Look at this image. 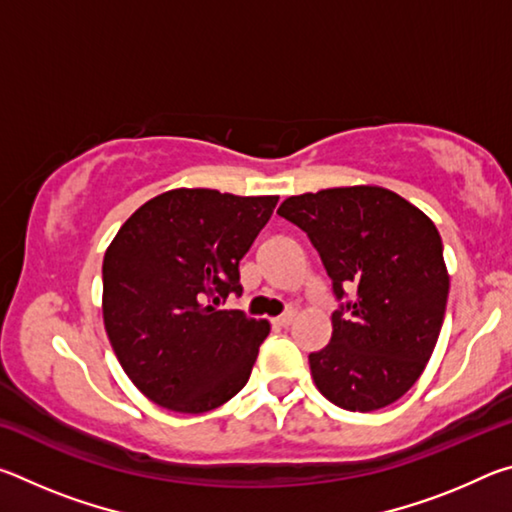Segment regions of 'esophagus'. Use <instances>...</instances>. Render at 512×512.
Segmentation results:
<instances>
[{"mask_svg": "<svg viewBox=\"0 0 512 512\" xmlns=\"http://www.w3.org/2000/svg\"><path fill=\"white\" fill-rule=\"evenodd\" d=\"M293 318H296V311H293V309H287V311H284L282 316H277V318L273 320V323H275L277 327H289V325L293 323Z\"/></svg>", "mask_w": 512, "mask_h": 512, "instance_id": "1", "label": "esophagus"}]
</instances>
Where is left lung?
Wrapping results in <instances>:
<instances>
[{
	"instance_id": "obj_1",
	"label": "left lung",
	"mask_w": 512,
	"mask_h": 512,
	"mask_svg": "<svg viewBox=\"0 0 512 512\" xmlns=\"http://www.w3.org/2000/svg\"><path fill=\"white\" fill-rule=\"evenodd\" d=\"M277 214L305 232L339 302L332 339L309 354L318 391L359 413L397 402L422 375L445 320L449 277L436 225L368 185L291 196Z\"/></svg>"
}]
</instances>
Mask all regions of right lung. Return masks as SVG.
<instances>
[{"label": "right lung", "mask_w": 512, "mask_h": 512, "mask_svg": "<svg viewBox=\"0 0 512 512\" xmlns=\"http://www.w3.org/2000/svg\"><path fill=\"white\" fill-rule=\"evenodd\" d=\"M277 196L171 189L121 225L103 257V323L112 350L151 402L212 411L246 386L266 320L221 309L239 296V262Z\"/></svg>", "instance_id": "right-lung-1"}]
</instances>
